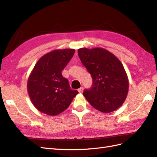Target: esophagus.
Returning a JSON list of instances; mask_svg holds the SVG:
<instances>
[{"label": "esophagus", "instance_id": "1", "mask_svg": "<svg viewBox=\"0 0 157 157\" xmlns=\"http://www.w3.org/2000/svg\"><path fill=\"white\" fill-rule=\"evenodd\" d=\"M78 90V92H79V93H82V92H83V90H84V88L82 87V88H79V89Z\"/></svg>", "mask_w": 157, "mask_h": 157}]
</instances>
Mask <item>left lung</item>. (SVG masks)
Returning <instances> with one entry per match:
<instances>
[{
  "mask_svg": "<svg viewBox=\"0 0 157 157\" xmlns=\"http://www.w3.org/2000/svg\"><path fill=\"white\" fill-rule=\"evenodd\" d=\"M82 64L90 73L93 84L83 94L102 113L115 111L124 102L129 88L125 70L117 57L102 48L78 49Z\"/></svg>",
  "mask_w": 157,
  "mask_h": 157,
  "instance_id": "left-lung-1",
  "label": "left lung"
}]
</instances>
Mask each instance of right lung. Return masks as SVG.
<instances>
[{"label": "right lung", "mask_w": 157, "mask_h": 157, "mask_svg": "<svg viewBox=\"0 0 157 157\" xmlns=\"http://www.w3.org/2000/svg\"><path fill=\"white\" fill-rule=\"evenodd\" d=\"M75 49H58L42 56L36 63L28 80V92L39 111L56 115L69 107L78 94L71 89L61 72L73 57Z\"/></svg>", "instance_id": "obj_1"}]
</instances>
